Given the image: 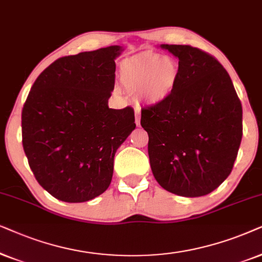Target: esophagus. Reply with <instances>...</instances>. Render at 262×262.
Returning <instances> with one entry per match:
<instances>
[{"instance_id": "obj_1", "label": "esophagus", "mask_w": 262, "mask_h": 262, "mask_svg": "<svg viewBox=\"0 0 262 262\" xmlns=\"http://www.w3.org/2000/svg\"><path fill=\"white\" fill-rule=\"evenodd\" d=\"M135 123L137 125H140V111H135Z\"/></svg>"}]
</instances>
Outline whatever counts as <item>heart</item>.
Returning a JSON list of instances; mask_svg holds the SVG:
<instances>
[{
    "label": "heart",
    "mask_w": 262,
    "mask_h": 262,
    "mask_svg": "<svg viewBox=\"0 0 262 262\" xmlns=\"http://www.w3.org/2000/svg\"><path fill=\"white\" fill-rule=\"evenodd\" d=\"M181 67L171 57L145 52L123 61L120 67V81L128 92L148 105L163 103L175 91Z\"/></svg>",
    "instance_id": "b5f03b06"
}]
</instances>
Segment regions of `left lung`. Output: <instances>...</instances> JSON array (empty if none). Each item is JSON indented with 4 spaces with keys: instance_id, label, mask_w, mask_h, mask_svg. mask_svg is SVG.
<instances>
[{
    "instance_id": "obj_1",
    "label": "left lung",
    "mask_w": 262,
    "mask_h": 262,
    "mask_svg": "<svg viewBox=\"0 0 262 262\" xmlns=\"http://www.w3.org/2000/svg\"><path fill=\"white\" fill-rule=\"evenodd\" d=\"M180 80L163 103L141 109L153 176L164 189L204 196L231 172L242 140V104L217 58L190 45L162 44Z\"/></svg>"
}]
</instances>
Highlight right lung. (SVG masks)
Wrapping results in <instances>:
<instances>
[{"label":"right lung","mask_w":262,"mask_h":262,"mask_svg":"<svg viewBox=\"0 0 262 262\" xmlns=\"http://www.w3.org/2000/svg\"><path fill=\"white\" fill-rule=\"evenodd\" d=\"M111 45L56 60L34 81L23 107V146L38 183L66 202L104 193L117 148L135 129L134 110L110 109L115 60Z\"/></svg>","instance_id":"add662e5"}]
</instances>
